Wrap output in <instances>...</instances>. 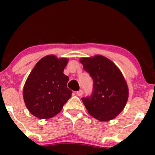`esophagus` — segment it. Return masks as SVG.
Segmentation results:
<instances>
[{
    "instance_id": "esophagus-1",
    "label": "esophagus",
    "mask_w": 155,
    "mask_h": 155,
    "mask_svg": "<svg viewBox=\"0 0 155 155\" xmlns=\"http://www.w3.org/2000/svg\"><path fill=\"white\" fill-rule=\"evenodd\" d=\"M82 94H83V90H79V91L76 92V95H77L78 96H81L82 95Z\"/></svg>"
}]
</instances>
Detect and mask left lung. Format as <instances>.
<instances>
[{"label":"left lung","mask_w":155,"mask_h":155,"mask_svg":"<svg viewBox=\"0 0 155 155\" xmlns=\"http://www.w3.org/2000/svg\"><path fill=\"white\" fill-rule=\"evenodd\" d=\"M80 62L93 80L92 95L81 98L88 113L100 121L115 118L128 98V87L120 69L101 55L81 58Z\"/></svg>","instance_id":"8db88e82"}]
</instances>
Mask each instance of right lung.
<instances>
[{
    "instance_id": "right-lung-1",
    "label": "right lung",
    "mask_w": 155,
    "mask_h": 155,
    "mask_svg": "<svg viewBox=\"0 0 155 155\" xmlns=\"http://www.w3.org/2000/svg\"><path fill=\"white\" fill-rule=\"evenodd\" d=\"M68 60L47 55L41 59L26 80L23 98L33 116L49 119L58 114L71 97L67 87L68 76L63 74Z\"/></svg>"
}]
</instances>
